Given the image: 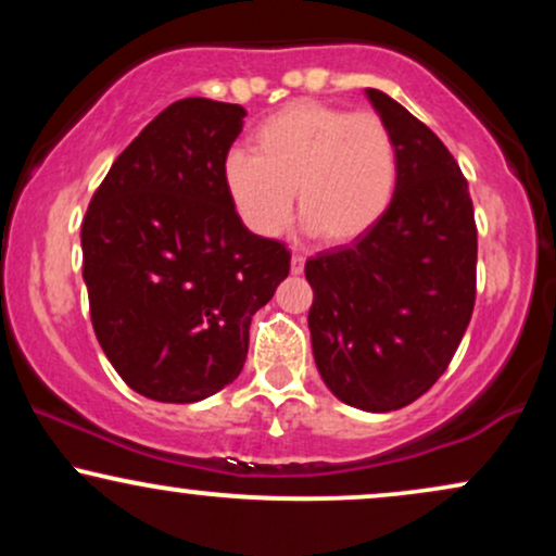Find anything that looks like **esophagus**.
<instances>
[{
	"label": "esophagus",
	"instance_id": "1",
	"mask_svg": "<svg viewBox=\"0 0 556 556\" xmlns=\"http://www.w3.org/2000/svg\"><path fill=\"white\" fill-rule=\"evenodd\" d=\"M290 269H292V274H303V269H305V256H303V253H292Z\"/></svg>",
	"mask_w": 556,
	"mask_h": 556
}]
</instances>
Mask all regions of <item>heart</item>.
Listing matches in <instances>:
<instances>
[{"label":"heart","instance_id":"heart-1","mask_svg":"<svg viewBox=\"0 0 556 556\" xmlns=\"http://www.w3.org/2000/svg\"><path fill=\"white\" fill-rule=\"evenodd\" d=\"M251 154L232 151L222 167L227 198L258 238H274L298 212L324 242H350L387 214L400 156L379 114L321 101H290L251 132Z\"/></svg>","mask_w":556,"mask_h":556}]
</instances>
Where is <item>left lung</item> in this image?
Returning <instances> with one entry per match:
<instances>
[{
	"label": "left lung",
	"instance_id": "1",
	"mask_svg": "<svg viewBox=\"0 0 556 556\" xmlns=\"http://www.w3.org/2000/svg\"><path fill=\"white\" fill-rule=\"evenodd\" d=\"M366 96L397 143V190L366 235L305 261L308 327L324 384L389 413L437 384L468 329L478 229L450 149L387 93Z\"/></svg>",
	"mask_w": 556,
	"mask_h": 556
}]
</instances>
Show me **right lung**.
Segmentation results:
<instances>
[{"label": "right lung", "instance_id": "add662e5", "mask_svg": "<svg viewBox=\"0 0 556 556\" xmlns=\"http://www.w3.org/2000/svg\"><path fill=\"white\" fill-rule=\"evenodd\" d=\"M245 110L180 99L114 159L83 219L96 340L130 389L198 402L232 384L251 318L290 274L279 240L248 232L222 167Z\"/></svg>", "mask_w": 556, "mask_h": 556}]
</instances>
